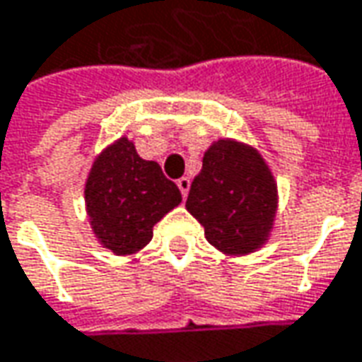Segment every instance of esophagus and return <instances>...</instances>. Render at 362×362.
<instances>
[{
    "label": "esophagus",
    "mask_w": 362,
    "mask_h": 362,
    "mask_svg": "<svg viewBox=\"0 0 362 362\" xmlns=\"http://www.w3.org/2000/svg\"><path fill=\"white\" fill-rule=\"evenodd\" d=\"M177 187H179L181 195H183V199H185L187 193H189V187H191V181H189V177H181V179L177 181Z\"/></svg>",
    "instance_id": "obj_1"
}]
</instances>
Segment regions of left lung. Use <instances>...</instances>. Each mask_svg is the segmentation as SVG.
I'll return each instance as SVG.
<instances>
[{
	"label": "left lung",
	"mask_w": 362,
	"mask_h": 362,
	"mask_svg": "<svg viewBox=\"0 0 362 362\" xmlns=\"http://www.w3.org/2000/svg\"><path fill=\"white\" fill-rule=\"evenodd\" d=\"M185 207L205 227L213 247L229 255L251 253L269 237L277 185L255 149L221 139L205 153Z\"/></svg>",
	"instance_id": "obj_1"
}]
</instances>
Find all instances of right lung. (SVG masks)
Returning a JSON list of instances; mask_svg holds the SVG:
<instances>
[{
  "mask_svg": "<svg viewBox=\"0 0 362 362\" xmlns=\"http://www.w3.org/2000/svg\"><path fill=\"white\" fill-rule=\"evenodd\" d=\"M85 203L97 239L113 253L129 255L151 241L153 225L181 203V193L159 163L141 159L121 137L91 167Z\"/></svg>",
  "mask_w": 362,
  "mask_h": 362,
  "instance_id": "obj_1",
  "label": "right lung"
}]
</instances>
